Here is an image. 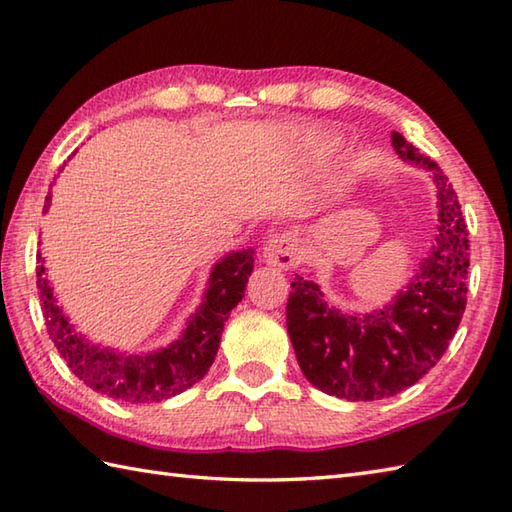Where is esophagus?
<instances>
[{
	"label": "esophagus",
	"mask_w": 512,
	"mask_h": 512,
	"mask_svg": "<svg viewBox=\"0 0 512 512\" xmlns=\"http://www.w3.org/2000/svg\"><path fill=\"white\" fill-rule=\"evenodd\" d=\"M264 262L277 268H292L301 259V244L295 233H279L268 237L264 244Z\"/></svg>",
	"instance_id": "34e87169"
}]
</instances>
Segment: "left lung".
Segmentation results:
<instances>
[{
  "label": "left lung",
  "mask_w": 512,
  "mask_h": 512,
  "mask_svg": "<svg viewBox=\"0 0 512 512\" xmlns=\"http://www.w3.org/2000/svg\"><path fill=\"white\" fill-rule=\"evenodd\" d=\"M398 158L431 173L438 235L420 273L396 299L367 314L343 312L314 281L295 275L286 325L303 376L343 400H380L416 385L447 352L466 308L469 228L449 178L431 158L391 134Z\"/></svg>",
  "instance_id": "1"
}]
</instances>
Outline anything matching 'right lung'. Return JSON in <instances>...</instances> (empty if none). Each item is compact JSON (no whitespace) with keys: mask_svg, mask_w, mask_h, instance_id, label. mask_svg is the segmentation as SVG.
<instances>
[{"mask_svg":"<svg viewBox=\"0 0 512 512\" xmlns=\"http://www.w3.org/2000/svg\"><path fill=\"white\" fill-rule=\"evenodd\" d=\"M50 200L52 195L48 193L43 211L50 209ZM253 255V248H244L222 257L211 270L202 306L191 314L184 332L167 347L149 354L116 352L94 345L76 332L57 306L50 281L43 277V259L37 255V288L48 334L72 374L94 391L132 405L178 396L202 380L213 365L224 323L242 301L248 277L253 273Z\"/></svg>","mask_w":512,"mask_h":512,"instance_id":"obj_1","label":"right lung"}]
</instances>
